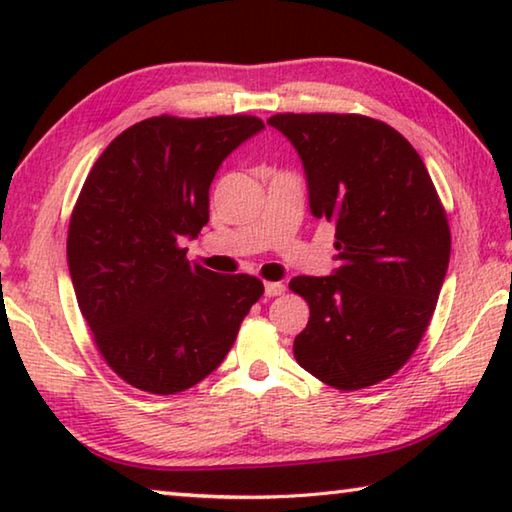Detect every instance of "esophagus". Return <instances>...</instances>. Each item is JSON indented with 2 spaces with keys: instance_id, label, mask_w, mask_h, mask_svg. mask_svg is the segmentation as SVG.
I'll return each mask as SVG.
<instances>
[{
  "instance_id": "1",
  "label": "esophagus",
  "mask_w": 512,
  "mask_h": 512,
  "mask_svg": "<svg viewBox=\"0 0 512 512\" xmlns=\"http://www.w3.org/2000/svg\"><path fill=\"white\" fill-rule=\"evenodd\" d=\"M264 293H266L268 298L282 296V293H284V284H282V282H266V284H264Z\"/></svg>"
}]
</instances>
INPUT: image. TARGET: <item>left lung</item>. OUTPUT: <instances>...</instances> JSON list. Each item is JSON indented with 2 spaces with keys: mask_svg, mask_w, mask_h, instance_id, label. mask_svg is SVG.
<instances>
[{
  "mask_svg": "<svg viewBox=\"0 0 512 512\" xmlns=\"http://www.w3.org/2000/svg\"><path fill=\"white\" fill-rule=\"evenodd\" d=\"M305 167L309 210L336 228L339 268L289 282L309 305L293 357L339 391L395 375L418 348L443 289L452 235L418 151L363 115H273Z\"/></svg>",
  "mask_w": 512,
  "mask_h": 512,
  "instance_id": "obj_1",
  "label": "left lung"
}]
</instances>
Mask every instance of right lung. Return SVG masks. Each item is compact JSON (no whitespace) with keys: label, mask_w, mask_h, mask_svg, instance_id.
Instances as JSON below:
<instances>
[{"label":"right lung","mask_w":512,"mask_h":512,"mask_svg":"<svg viewBox=\"0 0 512 512\" xmlns=\"http://www.w3.org/2000/svg\"><path fill=\"white\" fill-rule=\"evenodd\" d=\"M264 121L151 117L112 140L85 178L67 232V264L94 343L140 391L176 395L221 366L262 298L253 275L189 262L185 237L210 221L221 162Z\"/></svg>","instance_id":"1"}]
</instances>
